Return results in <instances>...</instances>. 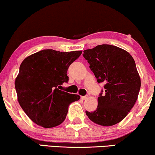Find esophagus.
Masks as SVG:
<instances>
[{"label":"esophagus","instance_id":"1","mask_svg":"<svg viewBox=\"0 0 155 155\" xmlns=\"http://www.w3.org/2000/svg\"><path fill=\"white\" fill-rule=\"evenodd\" d=\"M81 98L82 100H86V99H88V95H85V96H81Z\"/></svg>","mask_w":155,"mask_h":155}]
</instances>
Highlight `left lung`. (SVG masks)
<instances>
[{
    "instance_id": "left-lung-1",
    "label": "left lung",
    "mask_w": 155,
    "mask_h": 155,
    "mask_svg": "<svg viewBox=\"0 0 155 155\" xmlns=\"http://www.w3.org/2000/svg\"><path fill=\"white\" fill-rule=\"evenodd\" d=\"M83 56L98 83H104L96 110L86 111L89 119L104 126L125 118L138 99L140 78L132 56L120 48L102 44L85 50Z\"/></svg>"
}]
</instances>
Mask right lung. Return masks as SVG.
<instances>
[{"label":"right lung","instance_id":"obj_1","mask_svg":"<svg viewBox=\"0 0 155 155\" xmlns=\"http://www.w3.org/2000/svg\"><path fill=\"white\" fill-rule=\"evenodd\" d=\"M82 51L43 50L27 57L15 79L18 102L29 119L43 128H53L64 121L69 105L80 99L78 95L61 91L67 83L69 67Z\"/></svg>","mask_w":155,"mask_h":155}]
</instances>
